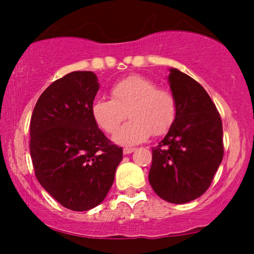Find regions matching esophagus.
Wrapping results in <instances>:
<instances>
[{"label":"esophagus","instance_id":"obj_1","mask_svg":"<svg viewBox=\"0 0 254 254\" xmlns=\"http://www.w3.org/2000/svg\"><path fill=\"white\" fill-rule=\"evenodd\" d=\"M133 151H135V148H124L123 149L124 155H129V154L133 153Z\"/></svg>","mask_w":254,"mask_h":254}]
</instances>
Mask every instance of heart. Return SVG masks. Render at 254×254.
Instances as JSON below:
<instances>
[{
	"label": "heart",
	"mask_w": 254,
	"mask_h": 254,
	"mask_svg": "<svg viewBox=\"0 0 254 254\" xmlns=\"http://www.w3.org/2000/svg\"><path fill=\"white\" fill-rule=\"evenodd\" d=\"M112 99L98 98L92 104V116L105 132L113 133L122 122L131 119L113 136L121 145H135L150 137L162 135L177 117V99L170 89L157 88L150 78L131 75L111 88Z\"/></svg>",
	"instance_id": "heart-1"
}]
</instances>
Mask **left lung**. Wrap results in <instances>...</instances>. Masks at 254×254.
Listing matches in <instances>:
<instances>
[{"instance_id":"left-lung-1","label":"left lung","mask_w":254,"mask_h":254,"mask_svg":"<svg viewBox=\"0 0 254 254\" xmlns=\"http://www.w3.org/2000/svg\"><path fill=\"white\" fill-rule=\"evenodd\" d=\"M177 99L174 123L153 148L149 183L160 198L184 204L208 190L223 157L222 121L206 90L176 68L168 75Z\"/></svg>"}]
</instances>
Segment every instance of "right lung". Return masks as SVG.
Returning a JSON list of instances; mask_svg holds the SVG:
<instances>
[{
	"label": "right lung",
	"mask_w": 254,
	"mask_h": 254,
	"mask_svg": "<svg viewBox=\"0 0 254 254\" xmlns=\"http://www.w3.org/2000/svg\"><path fill=\"white\" fill-rule=\"evenodd\" d=\"M99 87L93 71L69 72L44 90L31 118L30 151L38 182L74 211L103 202L123 159V149L93 119Z\"/></svg>",
	"instance_id": "1"
}]
</instances>
